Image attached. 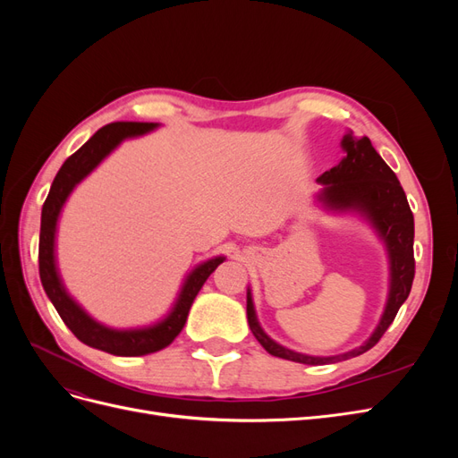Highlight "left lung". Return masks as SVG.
<instances>
[{
  "label": "left lung",
  "mask_w": 458,
  "mask_h": 458,
  "mask_svg": "<svg viewBox=\"0 0 458 458\" xmlns=\"http://www.w3.org/2000/svg\"><path fill=\"white\" fill-rule=\"evenodd\" d=\"M342 148L345 150V157L340 164L317 177V182L323 185L318 200L330 210L359 212L377 229L378 237L386 244L387 258H390V294H387L386 310L377 330L363 345L342 355L313 357L288 350L263 332L254 311L252 294L248 290L246 315L256 340L267 353L303 365L336 363L369 352L372 345L378 344L387 327L394 323L399 308L403 306L411 293L414 279V217L397 175L374 150L369 137H355L352 131L345 133Z\"/></svg>",
  "instance_id": "obj_1"
}]
</instances>
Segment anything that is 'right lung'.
<instances>
[{
    "label": "right lung",
    "mask_w": 458,
    "mask_h": 458,
    "mask_svg": "<svg viewBox=\"0 0 458 458\" xmlns=\"http://www.w3.org/2000/svg\"><path fill=\"white\" fill-rule=\"evenodd\" d=\"M158 123L152 122H114L101 128L91 140L81 145L72 157H68L61 165L59 174L55 175L49 195L41 208V227H39V279L51 303L61 315L64 325L72 330V335L84 342L89 348L101 350L113 355L122 357H137L164 350L170 345L179 332L183 330L189 310L195 301L199 290L206 283L208 276L214 273L225 258L217 256L208 259L192 269L182 286V293L177 296L175 306L165 315L162 321L145 327V328H128L118 330L97 323L78 303L66 293L61 281L57 263H55V233H57V219L63 206L71 195L72 189L89 175L97 165L106 158L123 140L148 133Z\"/></svg>",
    "instance_id": "1"
}]
</instances>
